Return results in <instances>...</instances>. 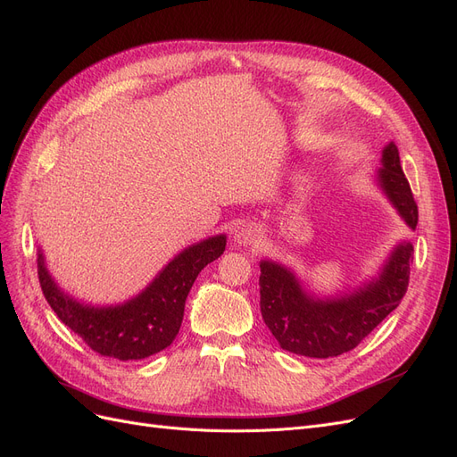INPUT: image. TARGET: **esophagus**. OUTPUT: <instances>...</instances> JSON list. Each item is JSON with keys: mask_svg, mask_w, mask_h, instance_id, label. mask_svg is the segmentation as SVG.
Wrapping results in <instances>:
<instances>
[{"mask_svg": "<svg viewBox=\"0 0 457 457\" xmlns=\"http://www.w3.org/2000/svg\"><path fill=\"white\" fill-rule=\"evenodd\" d=\"M259 238V230L252 225H242L234 232V242L240 244V245H250L255 244Z\"/></svg>", "mask_w": 457, "mask_h": 457, "instance_id": "esophagus-1", "label": "esophagus"}]
</instances>
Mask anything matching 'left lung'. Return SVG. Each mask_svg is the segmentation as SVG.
Instances as JSON below:
<instances>
[{"label": "left lung", "instance_id": "1", "mask_svg": "<svg viewBox=\"0 0 457 457\" xmlns=\"http://www.w3.org/2000/svg\"><path fill=\"white\" fill-rule=\"evenodd\" d=\"M373 183L404 225L416 230L418 205L393 141L381 150V165L373 173ZM411 253L410 240L396 242L376 274L361 286L329 295L316 294L294 267L274 259H261L262 320L284 351L309 358L349 353L403 301L410 280Z\"/></svg>", "mask_w": 457, "mask_h": 457}]
</instances>
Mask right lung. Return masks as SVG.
Segmentation results:
<instances>
[{
    "label": "right lung",
    "instance_id": "add662e5",
    "mask_svg": "<svg viewBox=\"0 0 457 457\" xmlns=\"http://www.w3.org/2000/svg\"><path fill=\"white\" fill-rule=\"evenodd\" d=\"M225 245L227 234H215L187 245L165 262L139 294L110 305L68 294L47 269L41 247L37 252V276L44 295L61 322L93 351L121 362L143 361L175 341L192 284L207 262L223 255Z\"/></svg>",
    "mask_w": 457,
    "mask_h": 457
}]
</instances>
